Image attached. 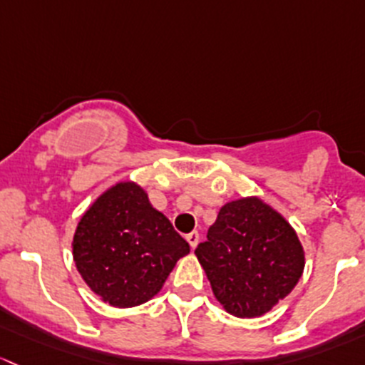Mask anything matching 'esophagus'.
<instances>
[{
    "mask_svg": "<svg viewBox=\"0 0 365 365\" xmlns=\"http://www.w3.org/2000/svg\"><path fill=\"white\" fill-rule=\"evenodd\" d=\"M186 240L190 242V246L195 250V247H197V244H198V240H200V235H198V232H191V234L186 235Z\"/></svg>",
    "mask_w": 365,
    "mask_h": 365,
    "instance_id": "1",
    "label": "esophagus"
}]
</instances>
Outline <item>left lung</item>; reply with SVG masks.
I'll return each mask as SVG.
<instances>
[{"mask_svg":"<svg viewBox=\"0 0 365 365\" xmlns=\"http://www.w3.org/2000/svg\"><path fill=\"white\" fill-rule=\"evenodd\" d=\"M217 302L237 318H258L284 299L306 265L290 221L260 197L227 202L195 250Z\"/></svg>","mask_w":365,"mask_h":365,"instance_id":"1","label":"left lung"}]
</instances>
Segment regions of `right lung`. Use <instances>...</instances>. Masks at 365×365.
<instances>
[{
	"instance_id": "1",
	"label": "right lung",
	"mask_w": 365,
	"mask_h": 365,
	"mask_svg": "<svg viewBox=\"0 0 365 365\" xmlns=\"http://www.w3.org/2000/svg\"><path fill=\"white\" fill-rule=\"evenodd\" d=\"M78 274L101 302L135 307L160 294L190 244L135 181H119L82 214L71 240Z\"/></svg>"
}]
</instances>
